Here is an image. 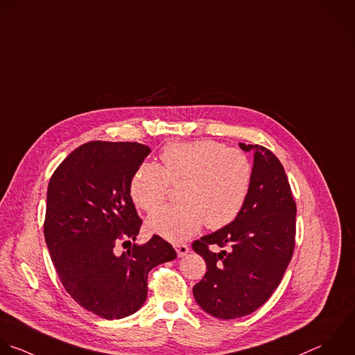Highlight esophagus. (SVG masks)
I'll return each instance as SVG.
<instances>
[{
	"mask_svg": "<svg viewBox=\"0 0 355 355\" xmlns=\"http://www.w3.org/2000/svg\"><path fill=\"white\" fill-rule=\"evenodd\" d=\"M174 248H175V250H177L178 257H184L185 254L189 253V248H188L187 245H175Z\"/></svg>",
	"mask_w": 355,
	"mask_h": 355,
	"instance_id": "34e87169",
	"label": "esophagus"
}]
</instances>
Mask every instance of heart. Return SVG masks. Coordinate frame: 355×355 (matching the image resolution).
Returning a JSON list of instances; mask_svg holds the SVG:
<instances>
[{"label": "heart", "instance_id": "heart-1", "mask_svg": "<svg viewBox=\"0 0 355 355\" xmlns=\"http://www.w3.org/2000/svg\"><path fill=\"white\" fill-rule=\"evenodd\" d=\"M159 157V166L142 163L137 168L130 195L138 207L152 211L164 202L168 182H181V203L152 213L146 220L149 232L180 242L195 235L205 223L218 230L239 216L253 180V166L245 153L205 139L168 144Z\"/></svg>", "mask_w": 355, "mask_h": 355}]
</instances>
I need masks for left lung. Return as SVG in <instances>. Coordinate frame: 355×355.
Listing matches in <instances>:
<instances>
[{
	"label": "left lung",
	"instance_id": "obj_1",
	"mask_svg": "<svg viewBox=\"0 0 355 355\" xmlns=\"http://www.w3.org/2000/svg\"><path fill=\"white\" fill-rule=\"evenodd\" d=\"M239 146L253 150L246 203L231 224L192 245L207 266L193 297L203 311L221 320L260 309L281 284L295 249L296 203L284 166L264 146ZM210 244L222 250L211 252Z\"/></svg>",
	"mask_w": 355,
	"mask_h": 355
}]
</instances>
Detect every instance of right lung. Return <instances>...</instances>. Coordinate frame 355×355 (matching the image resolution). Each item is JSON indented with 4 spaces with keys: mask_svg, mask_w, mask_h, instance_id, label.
Masks as SVG:
<instances>
[{
    "mask_svg": "<svg viewBox=\"0 0 355 355\" xmlns=\"http://www.w3.org/2000/svg\"><path fill=\"white\" fill-rule=\"evenodd\" d=\"M149 153L138 142H87L48 184L44 236L55 270L67 293L105 320L137 313L148 296V272L177 257L157 235L115 253L119 243L131 245L139 234L130 182Z\"/></svg>",
    "mask_w": 355,
    "mask_h": 355,
    "instance_id": "obj_1",
    "label": "right lung"
}]
</instances>
